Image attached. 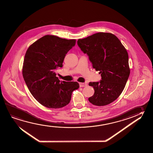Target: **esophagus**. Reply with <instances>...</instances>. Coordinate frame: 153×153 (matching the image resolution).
<instances>
[{"label":"esophagus","mask_w":153,"mask_h":153,"mask_svg":"<svg viewBox=\"0 0 153 153\" xmlns=\"http://www.w3.org/2000/svg\"><path fill=\"white\" fill-rule=\"evenodd\" d=\"M79 85L80 87H85L86 85H87V84L85 83H82V82H80L79 83Z\"/></svg>","instance_id":"1"}]
</instances>
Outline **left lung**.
Returning <instances> with one entry per match:
<instances>
[{"instance_id":"obj_1","label":"left lung","mask_w":153,"mask_h":153,"mask_svg":"<svg viewBox=\"0 0 153 153\" xmlns=\"http://www.w3.org/2000/svg\"><path fill=\"white\" fill-rule=\"evenodd\" d=\"M77 43L102 77L99 82L89 83L95 93L88 100L97 106L111 103L122 94L130 75L126 50L119 39L108 33L101 32L79 39Z\"/></svg>"}]
</instances>
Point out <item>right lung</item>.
Returning <instances> with one entry per match:
<instances>
[{
    "label": "right lung",
    "instance_id": "right-lung-1",
    "mask_svg": "<svg viewBox=\"0 0 153 153\" xmlns=\"http://www.w3.org/2000/svg\"><path fill=\"white\" fill-rule=\"evenodd\" d=\"M75 39L45 35L31 44L26 51L22 75L29 90L42 105L60 108L70 103L73 91L79 88L77 82L61 81L55 71L62 68L68 51Z\"/></svg>",
    "mask_w": 153,
    "mask_h": 153
}]
</instances>
